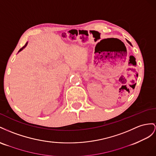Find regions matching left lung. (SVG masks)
I'll return each instance as SVG.
<instances>
[{
	"label": "left lung",
	"mask_w": 156,
	"mask_h": 156,
	"mask_svg": "<svg viewBox=\"0 0 156 156\" xmlns=\"http://www.w3.org/2000/svg\"><path fill=\"white\" fill-rule=\"evenodd\" d=\"M127 42H128V43H129V44H130V45H131V46H132V45H131V42H129V41H127Z\"/></svg>",
	"instance_id": "1"
}]
</instances>
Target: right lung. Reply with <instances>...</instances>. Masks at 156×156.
Returning <instances> with one entry per match:
<instances>
[{
	"label": "right lung",
	"instance_id": "obj_1",
	"mask_svg": "<svg viewBox=\"0 0 156 156\" xmlns=\"http://www.w3.org/2000/svg\"><path fill=\"white\" fill-rule=\"evenodd\" d=\"M27 44H28V42H27V43L25 44V46H23V48H21L20 49V50H19V51H18V53H19L20 51H21V50H23V49H24V48H25V47L27 46Z\"/></svg>",
	"mask_w": 156,
	"mask_h": 156
}]
</instances>
